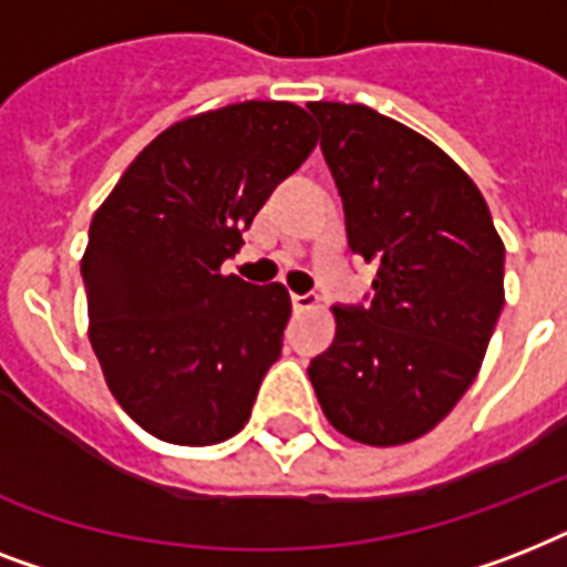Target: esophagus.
<instances>
[{"instance_id":"esophagus-1","label":"esophagus","mask_w":567,"mask_h":567,"mask_svg":"<svg viewBox=\"0 0 567 567\" xmlns=\"http://www.w3.org/2000/svg\"><path fill=\"white\" fill-rule=\"evenodd\" d=\"M318 293H291V306L293 311H309L318 309Z\"/></svg>"}]
</instances>
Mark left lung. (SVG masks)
<instances>
[{
  "mask_svg": "<svg viewBox=\"0 0 567 567\" xmlns=\"http://www.w3.org/2000/svg\"><path fill=\"white\" fill-rule=\"evenodd\" d=\"M350 249L377 265L371 300L336 306L309 379L347 439H421L462 400L503 311V240L447 153L368 105L309 102Z\"/></svg>",
  "mask_w": 567,
  "mask_h": 567,
  "instance_id": "1",
  "label": "left lung"
}]
</instances>
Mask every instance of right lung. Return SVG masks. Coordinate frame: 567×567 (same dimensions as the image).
<instances>
[{"label": "right lung", "mask_w": 567, "mask_h": 567, "mask_svg": "<svg viewBox=\"0 0 567 567\" xmlns=\"http://www.w3.org/2000/svg\"><path fill=\"white\" fill-rule=\"evenodd\" d=\"M315 144L293 102L205 111L155 137L93 214L87 336L111 394L155 439L205 447L249 421L291 297L220 265Z\"/></svg>", "instance_id": "1"}]
</instances>
